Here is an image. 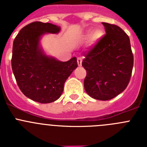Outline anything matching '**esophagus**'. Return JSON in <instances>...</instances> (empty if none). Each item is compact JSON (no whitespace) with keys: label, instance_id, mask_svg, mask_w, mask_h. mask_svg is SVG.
Returning a JSON list of instances; mask_svg holds the SVG:
<instances>
[{"label":"esophagus","instance_id":"esophagus-1","mask_svg":"<svg viewBox=\"0 0 147 147\" xmlns=\"http://www.w3.org/2000/svg\"><path fill=\"white\" fill-rule=\"evenodd\" d=\"M82 57H78L77 58L78 65L82 66Z\"/></svg>","mask_w":147,"mask_h":147}]
</instances>
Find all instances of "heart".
<instances>
[{"instance_id":"b5f03b06","label":"heart","mask_w":147,"mask_h":147,"mask_svg":"<svg viewBox=\"0 0 147 147\" xmlns=\"http://www.w3.org/2000/svg\"><path fill=\"white\" fill-rule=\"evenodd\" d=\"M104 35V32L102 31V29H98L95 30L94 32L92 31V30H90L84 35V37H83V40H90V39L92 38V37H93V39L96 40H99L100 38H102L103 37Z\"/></svg>"}]
</instances>
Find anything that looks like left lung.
I'll return each instance as SVG.
<instances>
[{"label":"left lung","instance_id":"1","mask_svg":"<svg viewBox=\"0 0 147 147\" xmlns=\"http://www.w3.org/2000/svg\"><path fill=\"white\" fill-rule=\"evenodd\" d=\"M106 34L85 55L82 66L86 93L95 99L106 101L124 91L129 84L133 54L127 34L118 26L102 23Z\"/></svg>","mask_w":147,"mask_h":147}]
</instances>
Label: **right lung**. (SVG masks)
Wrapping results in <instances>:
<instances>
[{"instance_id": "1", "label": "right lung", "mask_w": 147, "mask_h": 147, "mask_svg": "<svg viewBox=\"0 0 147 147\" xmlns=\"http://www.w3.org/2000/svg\"><path fill=\"white\" fill-rule=\"evenodd\" d=\"M61 28L49 23L33 22L23 27L13 42L11 67L18 85L26 96L42 104L55 102L64 84L77 67L76 57L61 62L45 54L42 36L58 34Z\"/></svg>"}]
</instances>
